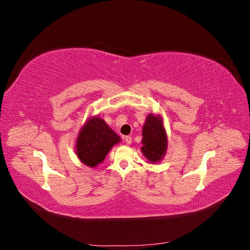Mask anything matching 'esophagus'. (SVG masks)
<instances>
[{
  "mask_svg": "<svg viewBox=\"0 0 250 250\" xmlns=\"http://www.w3.org/2000/svg\"><path fill=\"white\" fill-rule=\"evenodd\" d=\"M125 143L128 144V145H130V144L132 143V138L130 137V135H127V137H125Z\"/></svg>",
  "mask_w": 250,
  "mask_h": 250,
  "instance_id": "34e87169",
  "label": "esophagus"
}]
</instances>
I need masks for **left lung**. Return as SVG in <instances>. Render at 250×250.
<instances>
[{
    "label": "left lung",
    "instance_id": "obj_1",
    "mask_svg": "<svg viewBox=\"0 0 250 250\" xmlns=\"http://www.w3.org/2000/svg\"><path fill=\"white\" fill-rule=\"evenodd\" d=\"M142 152L148 161L155 163L161 161L168 146L167 134L163 126L162 118L149 115L143 127Z\"/></svg>",
    "mask_w": 250,
    "mask_h": 250
}]
</instances>
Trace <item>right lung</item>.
I'll return each mask as SVG.
<instances>
[{"label": "right lung", "instance_id": "1", "mask_svg": "<svg viewBox=\"0 0 250 250\" xmlns=\"http://www.w3.org/2000/svg\"><path fill=\"white\" fill-rule=\"evenodd\" d=\"M119 135L111 130L101 118H92L83 126L77 139V156L88 167H96L103 162L105 155L115 144Z\"/></svg>", "mask_w": 250, "mask_h": 250}]
</instances>
